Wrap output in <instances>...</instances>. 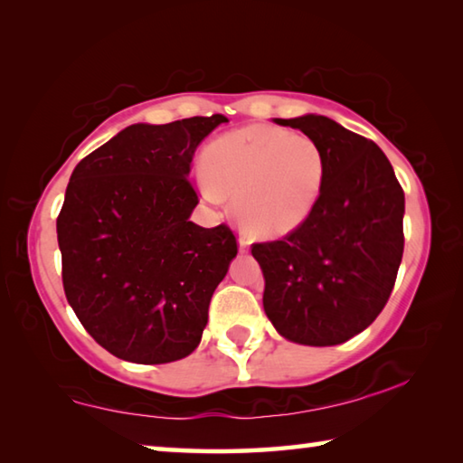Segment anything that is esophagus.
Masks as SVG:
<instances>
[{"label":"esophagus","mask_w":463,"mask_h":463,"mask_svg":"<svg viewBox=\"0 0 463 463\" xmlns=\"http://www.w3.org/2000/svg\"><path fill=\"white\" fill-rule=\"evenodd\" d=\"M239 249L242 250V253H245V250L249 249V241L245 237H239Z\"/></svg>","instance_id":"esophagus-1"}]
</instances>
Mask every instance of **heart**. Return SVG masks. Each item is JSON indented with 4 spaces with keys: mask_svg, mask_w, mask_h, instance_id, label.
Wrapping results in <instances>:
<instances>
[{
    "mask_svg": "<svg viewBox=\"0 0 463 463\" xmlns=\"http://www.w3.org/2000/svg\"><path fill=\"white\" fill-rule=\"evenodd\" d=\"M203 194L234 198V216L250 237L278 239L317 208L326 159L315 138L278 127H247L213 140L203 151Z\"/></svg>",
    "mask_w": 463,
    "mask_h": 463,
    "instance_id": "heart-1",
    "label": "heart"
}]
</instances>
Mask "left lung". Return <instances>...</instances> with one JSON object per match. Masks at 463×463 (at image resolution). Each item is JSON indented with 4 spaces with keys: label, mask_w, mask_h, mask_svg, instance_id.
I'll list each match as a JSON object with an SVG mask.
<instances>
[{
    "label": "left lung",
    "mask_w": 463,
    "mask_h": 463,
    "mask_svg": "<svg viewBox=\"0 0 463 463\" xmlns=\"http://www.w3.org/2000/svg\"><path fill=\"white\" fill-rule=\"evenodd\" d=\"M317 140L326 177L317 208L284 239L255 242L265 315L286 339L312 347L370 326L394 288L404 250V192L373 140L326 116L276 118Z\"/></svg>",
    "instance_id": "obj_1"
}]
</instances>
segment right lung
I'll return each mask as SVG.
<instances>
[{"label":"right lung","mask_w":463,"mask_h":463,"mask_svg":"<svg viewBox=\"0 0 463 463\" xmlns=\"http://www.w3.org/2000/svg\"><path fill=\"white\" fill-rule=\"evenodd\" d=\"M222 114L132 124L77 163L57 218L62 288L85 331L135 364L198 347L216 286L237 257L226 224L190 221L187 175Z\"/></svg>","instance_id":"obj_1"}]
</instances>
